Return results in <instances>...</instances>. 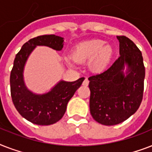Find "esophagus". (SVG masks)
Here are the masks:
<instances>
[{
    "instance_id": "esophagus-1",
    "label": "esophagus",
    "mask_w": 152,
    "mask_h": 152,
    "mask_svg": "<svg viewBox=\"0 0 152 152\" xmlns=\"http://www.w3.org/2000/svg\"><path fill=\"white\" fill-rule=\"evenodd\" d=\"M88 84H89V80H88V78H85V80H84L83 82V86H88Z\"/></svg>"
}]
</instances>
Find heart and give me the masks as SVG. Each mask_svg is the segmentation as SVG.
<instances>
[{
    "label": "heart",
    "instance_id": "heart-1",
    "mask_svg": "<svg viewBox=\"0 0 152 152\" xmlns=\"http://www.w3.org/2000/svg\"><path fill=\"white\" fill-rule=\"evenodd\" d=\"M105 45V41L101 39H92L76 44L72 51V57L76 63L88 61L89 69L94 72L99 73L108 66L113 55V48ZM70 65H73L69 61Z\"/></svg>",
    "mask_w": 152,
    "mask_h": 152
}]
</instances>
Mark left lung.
Returning <instances> with one entry per match:
<instances>
[{
  "label": "left lung",
  "mask_w": 152,
  "mask_h": 152,
  "mask_svg": "<svg viewBox=\"0 0 152 152\" xmlns=\"http://www.w3.org/2000/svg\"><path fill=\"white\" fill-rule=\"evenodd\" d=\"M119 40L120 56L103 72L90 76V112L97 122L114 125L137 112L144 95L145 68L141 51L124 35ZM127 76L123 73L124 64Z\"/></svg>",
  "instance_id": "left-lung-1"
}]
</instances>
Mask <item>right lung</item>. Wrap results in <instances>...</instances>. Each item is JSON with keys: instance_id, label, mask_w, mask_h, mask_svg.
Listing matches in <instances>:
<instances>
[{"instance_id": "1", "label": "right lung", "mask_w": 152, "mask_h": 152, "mask_svg": "<svg viewBox=\"0 0 152 152\" xmlns=\"http://www.w3.org/2000/svg\"><path fill=\"white\" fill-rule=\"evenodd\" d=\"M36 46H46L61 50L63 38L54 34L40 35L30 39L23 45L15 55L10 74V90L12 102L22 117L33 124L50 125L57 122L64 116L69 102L84 77L73 82L61 81L50 92L38 95L27 90L23 80V70L27 57Z\"/></svg>"}]
</instances>
